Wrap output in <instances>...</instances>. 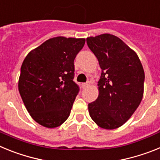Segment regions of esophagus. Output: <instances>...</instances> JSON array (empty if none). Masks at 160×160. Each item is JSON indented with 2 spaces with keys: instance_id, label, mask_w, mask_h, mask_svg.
<instances>
[{
  "instance_id": "1",
  "label": "esophagus",
  "mask_w": 160,
  "mask_h": 160,
  "mask_svg": "<svg viewBox=\"0 0 160 160\" xmlns=\"http://www.w3.org/2000/svg\"><path fill=\"white\" fill-rule=\"evenodd\" d=\"M89 86H90V82L82 83V88H87V87H88Z\"/></svg>"
}]
</instances>
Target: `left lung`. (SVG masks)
Masks as SVG:
<instances>
[{
    "label": "left lung",
    "instance_id": "obj_1",
    "mask_svg": "<svg viewBox=\"0 0 160 160\" xmlns=\"http://www.w3.org/2000/svg\"><path fill=\"white\" fill-rule=\"evenodd\" d=\"M87 42L102 69L98 96L89 103V114L100 128L116 129L131 118L142 101L145 78L142 63L137 53L114 35L89 37Z\"/></svg>",
    "mask_w": 160,
    "mask_h": 160
}]
</instances>
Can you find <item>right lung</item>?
I'll return each mask as SVG.
<instances>
[{"mask_svg": "<svg viewBox=\"0 0 160 160\" xmlns=\"http://www.w3.org/2000/svg\"><path fill=\"white\" fill-rule=\"evenodd\" d=\"M85 42V38H49L23 61L19 93L30 116L45 128H58L70 116L79 90L73 81V61Z\"/></svg>", "mask_w": 160, "mask_h": 160, "instance_id": "add662e5", "label": "right lung"}]
</instances>
